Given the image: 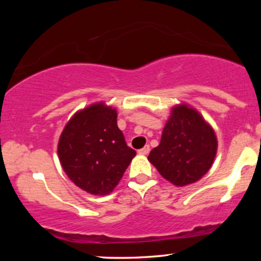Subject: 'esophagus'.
<instances>
[{"instance_id":"esophagus-1","label":"esophagus","mask_w":261,"mask_h":261,"mask_svg":"<svg viewBox=\"0 0 261 261\" xmlns=\"http://www.w3.org/2000/svg\"><path fill=\"white\" fill-rule=\"evenodd\" d=\"M148 152H149V146L148 145L145 146V147H142L141 149H139V153L142 154V155L148 154Z\"/></svg>"}]
</instances>
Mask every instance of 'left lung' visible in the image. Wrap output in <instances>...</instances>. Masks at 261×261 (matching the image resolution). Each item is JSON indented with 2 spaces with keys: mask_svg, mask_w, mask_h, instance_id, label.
I'll return each instance as SVG.
<instances>
[{
  "mask_svg": "<svg viewBox=\"0 0 261 261\" xmlns=\"http://www.w3.org/2000/svg\"><path fill=\"white\" fill-rule=\"evenodd\" d=\"M217 146L211 125L195 108L180 103L170 110L160 145L149 152L148 161L164 179L175 187H185L208 172Z\"/></svg>",
  "mask_w": 261,
  "mask_h": 261,
  "instance_id": "1",
  "label": "left lung"
}]
</instances>
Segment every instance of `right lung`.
I'll list each match as a JSON object with an SVG mask.
<instances>
[{
	"label": "right lung",
	"instance_id": "add662e5",
	"mask_svg": "<svg viewBox=\"0 0 261 261\" xmlns=\"http://www.w3.org/2000/svg\"><path fill=\"white\" fill-rule=\"evenodd\" d=\"M116 119L115 108L104 101L93 103L74 113L60 135L62 169L74 185L92 195L112 193L136 155Z\"/></svg>",
	"mask_w": 261,
	"mask_h": 261
}]
</instances>
